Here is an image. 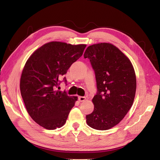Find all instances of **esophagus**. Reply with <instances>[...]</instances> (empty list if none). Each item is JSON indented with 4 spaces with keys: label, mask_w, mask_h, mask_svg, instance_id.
<instances>
[{
    "label": "esophagus",
    "mask_w": 160,
    "mask_h": 160,
    "mask_svg": "<svg viewBox=\"0 0 160 160\" xmlns=\"http://www.w3.org/2000/svg\"><path fill=\"white\" fill-rule=\"evenodd\" d=\"M86 98L85 97H81V96L79 97V101L80 102H84V101H86Z\"/></svg>",
    "instance_id": "34e87169"
}]
</instances>
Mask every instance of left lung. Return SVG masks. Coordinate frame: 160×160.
Instances as JSON below:
<instances>
[{
	"label": "left lung",
	"mask_w": 160,
	"mask_h": 160,
	"mask_svg": "<svg viewBox=\"0 0 160 160\" xmlns=\"http://www.w3.org/2000/svg\"><path fill=\"white\" fill-rule=\"evenodd\" d=\"M84 58L90 59L98 90L92 100L94 110L86 115V122L94 129H110L124 118L132 106L137 87L134 68L118 48L109 43L90 45Z\"/></svg>",
	"instance_id": "left-lung-1"
}]
</instances>
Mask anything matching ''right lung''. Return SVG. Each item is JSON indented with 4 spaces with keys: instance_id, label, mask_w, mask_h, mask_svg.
Returning <instances> with one entry per match:
<instances>
[{
    "instance_id": "1",
    "label": "right lung",
    "mask_w": 160,
    "mask_h": 160,
    "mask_svg": "<svg viewBox=\"0 0 160 160\" xmlns=\"http://www.w3.org/2000/svg\"><path fill=\"white\" fill-rule=\"evenodd\" d=\"M86 44L51 41L36 50L22 69L20 90L31 118L48 130L61 128L78 98L57 90L59 79L82 56ZM66 82V77L64 78Z\"/></svg>"
}]
</instances>
